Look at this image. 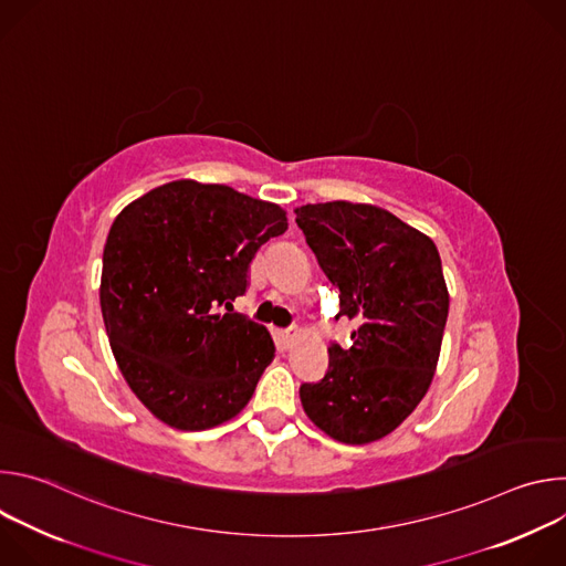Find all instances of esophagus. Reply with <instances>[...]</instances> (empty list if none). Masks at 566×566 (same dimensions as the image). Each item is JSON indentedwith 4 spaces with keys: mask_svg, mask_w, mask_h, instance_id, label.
<instances>
[{
    "mask_svg": "<svg viewBox=\"0 0 566 566\" xmlns=\"http://www.w3.org/2000/svg\"><path fill=\"white\" fill-rule=\"evenodd\" d=\"M293 343H295V332H293V329L277 334V345H280L282 349H291Z\"/></svg>",
    "mask_w": 566,
    "mask_h": 566,
    "instance_id": "esophagus-1",
    "label": "esophagus"
}]
</instances>
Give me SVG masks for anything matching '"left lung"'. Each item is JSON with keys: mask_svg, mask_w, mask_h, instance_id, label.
Returning <instances> with one entry per match:
<instances>
[{"mask_svg": "<svg viewBox=\"0 0 566 566\" xmlns=\"http://www.w3.org/2000/svg\"><path fill=\"white\" fill-rule=\"evenodd\" d=\"M322 273L354 319L352 345L329 347V369L300 387L306 417L332 439L387 437L426 396L441 352L450 295L434 241L371 203L295 208Z\"/></svg>", "mask_w": 566, "mask_h": 566, "instance_id": "obj_1", "label": "left lung"}]
</instances>
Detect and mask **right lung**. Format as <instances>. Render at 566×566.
Here are the masks:
<instances>
[{
	"mask_svg": "<svg viewBox=\"0 0 566 566\" xmlns=\"http://www.w3.org/2000/svg\"><path fill=\"white\" fill-rule=\"evenodd\" d=\"M286 228L277 203L192 179L149 190L114 219L103 319L123 378L158 421L199 432L249 406L275 345L232 302L260 247Z\"/></svg>",
	"mask_w": 566,
	"mask_h": 566,
	"instance_id": "obj_1",
	"label": "right lung"
}]
</instances>
